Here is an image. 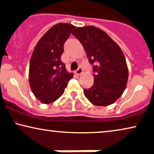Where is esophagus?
<instances>
[{
  "label": "esophagus",
  "instance_id": "obj_1",
  "mask_svg": "<svg viewBox=\"0 0 154 154\" xmlns=\"http://www.w3.org/2000/svg\"><path fill=\"white\" fill-rule=\"evenodd\" d=\"M83 69H82L81 67H79V69H78L76 71H75V73H76L77 75H80L81 74H82V73H83Z\"/></svg>",
  "mask_w": 154,
  "mask_h": 154
}]
</instances>
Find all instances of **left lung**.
Masks as SVG:
<instances>
[{
  "label": "left lung",
  "mask_w": 154,
  "mask_h": 154,
  "mask_svg": "<svg viewBox=\"0 0 154 154\" xmlns=\"http://www.w3.org/2000/svg\"><path fill=\"white\" fill-rule=\"evenodd\" d=\"M72 34L83 45L91 63L95 64L94 83L83 90L85 96L97 106L114 103L122 95L128 80V67L121 48L94 26L76 27Z\"/></svg>",
  "instance_id": "left-lung-1"
}]
</instances>
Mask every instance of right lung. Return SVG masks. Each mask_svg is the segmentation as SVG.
Wrapping results in <instances>:
<instances>
[{
	"mask_svg": "<svg viewBox=\"0 0 154 154\" xmlns=\"http://www.w3.org/2000/svg\"><path fill=\"white\" fill-rule=\"evenodd\" d=\"M75 26L69 23L54 25L38 42L32 54L29 83L35 96L43 104L53 103L64 93L73 77L61 60L63 44Z\"/></svg>",
	"mask_w": 154,
	"mask_h": 154,
	"instance_id": "obj_1",
	"label": "right lung"
}]
</instances>
